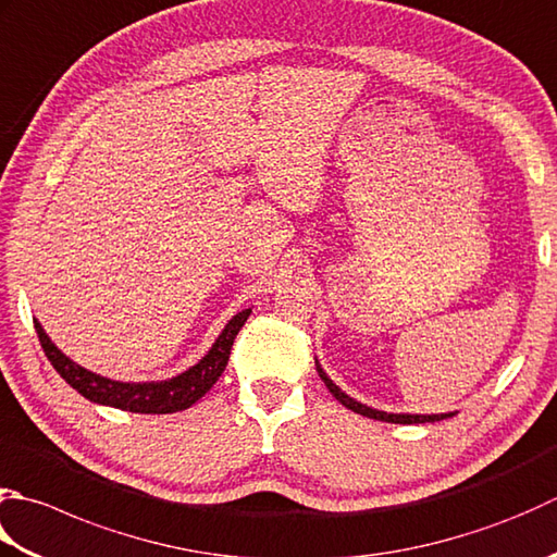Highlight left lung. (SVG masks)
Listing matches in <instances>:
<instances>
[{"label": "left lung", "instance_id": "left-lung-1", "mask_svg": "<svg viewBox=\"0 0 557 557\" xmlns=\"http://www.w3.org/2000/svg\"><path fill=\"white\" fill-rule=\"evenodd\" d=\"M319 374H321V379H323V384L329 386V391L331 394L343 403V406L347 408V410H352V412H359V416H364V418H372V420H384V422H394V424H418V422H437V420H444V418H451V412L449 416H396V412H381V410H374V408H367V406H362V403H357L355 398H350L347 394H343L341 388H337L333 381L323 374V369L319 367Z\"/></svg>", "mask_w": 557, "mask_h": 557}]
</instances>
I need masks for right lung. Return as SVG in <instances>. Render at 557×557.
I'll list each match as a JSON object with an SVG mask.
<instances>
[{
    "label": "right lung",
    "instance_id": "right-lung-1",
    "mask_svg": "<svg viewBox=\"0 0 557 557\" xmlns=\"http://www.w3.org/2000/svg\"><path fill=\"white\" fill-rule=\"evenodd\" d=\"M248 315L250 309L236 313L234 319L226 323L222 335L216 337L212 350L207 352L198 364L188 369V372H183L181 376L159 381V384H120V381L86 372L84 367L74 364L70 357H64L58 347L52 345V341L46 335V331H42V325L38 321H33V325H36L40 347L50 359V364L54 367V372L67 381L74 391H79L84 398L120 410L145 412V416H166V412L190 408L195 400H200L207 391L214 386V381L222 376L228 362L234 337L242 331Z\"/></svg>",
    "mask_w": 557,
    "mask_h": 557
}]
</instances>
